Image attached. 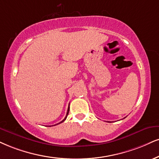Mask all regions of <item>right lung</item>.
<instances>
[{
	"label": "right lung",
	"instance_id": "add662e5",
	"mask_svg": "<svg viewBox=\"0 0 159 159\" xmlns=\"http://www.w3.org/2000/svg\"><path fill=\"white\" fill-rule=\"evenodd\" d=\"M69 108H70V107H69V106H68V111H67V113H66V117H65V119H63V120H62V121H60V123H57V124H56V125H53V126H55V125H58V124H60V123L63 122V121H64L65 120H66V118H67V116H68V112H69Z\"/></svg>",
	"mask_w": 159,
	"mask_h": 159
}]
</instances>
